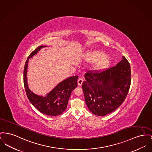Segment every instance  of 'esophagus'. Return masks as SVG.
Segmentation results:
<instances>
[{
  "label": "esophagus",
  "instance_id": "34e87169",
  "mask_svg": "<svg viewBox=\"0 0 152 152\" xmlns=\"http://www.w3.org/2000/svg\"><path fill=\"white\" fill-rule=\"evenodd\" d=\"M83 79H82V78H79V79H78V80H77V84H78V85L79 86H81L82 85V84H83Z\"/></svg>",
  "mask_w": 152,
  "mask_h": 152
}]
</instances>
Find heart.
I'll use <instances>...</instances> for the list:
<instances>
[{
    "label": "heart",
    "mask_w": 152,
    "mask_h": 152,
    "mask_svg": "<svg viewBox=\"0 0 152 152\" xmlns=\"http://www.w3.org/2000/svg\"><path fill=\"white\" fill-rule=\"evenodd\" d=\"M86 60L89 62L96 63L95 67L99 69L106 68L111 63V60L107 54L102 51L90 52L86 55Z\"/></svg>",
    "instance_id": "1"
}]
</instances>
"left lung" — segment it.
I'll use <instances>...</instances> for the list:
<instances>
[{
  "mask_svg": "<svg viewBox=\"0 0 152 152\" xmlns=\"http://www.w3.org/2000/svg\"><path fill=\"white\" fill-rule=\"evenodd\" d=\"M104 71H89L82 84L86 103L92 114L105 116L119 107L131 84V69L127 60Z\"/></svg>",
  "mask_w": 152,
  "mask_h": 152,
  "instance_id": "8db88e82",
  "label": "left lung"
}]
</instances>
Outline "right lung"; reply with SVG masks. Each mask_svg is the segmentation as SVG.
<instances>
[{"label":"right lung","instance_id":"add662e5","mask_svg":"<svg viewBox=\"0 0 152 152\" xmlns=\"http://www.w3.org/2000/svg\"><path fill=\"white\" fill-rule=\"evenodd\" d=\"M46 46H39L28 56L23 70V83L27 98L31 103L39 112L47 115L57 116L63 114L67 107L72 91L77 86V76L70 77L59 83L45 96H40L33 93L28 87L27 69L28 59Z\"/></svg>","mask_w":152,"mask_h":152}]
</instances>
